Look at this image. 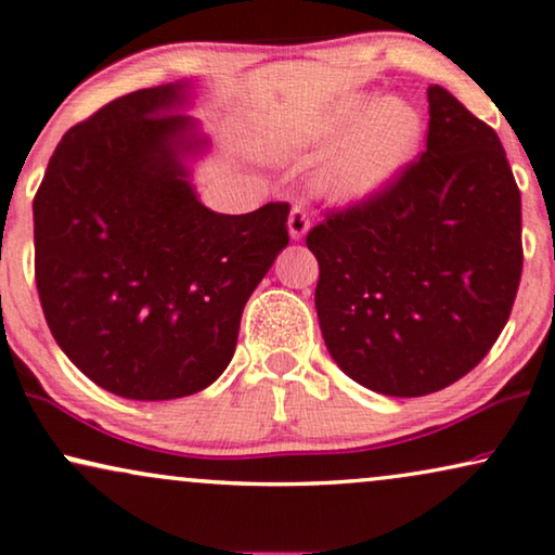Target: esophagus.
Returning <instances> with one entry per match:
<instances>
[{"mask_svg":"<svg viewBox=\"0 0 555 555\" xmlns=\"http://www.w3.org/2000/svg\"><path fill=\"white\" fill-rule=\"evenodd\" d=\"M309 230H311L309 215H306L304 207L296 205L292 209V215H288V234H292L294 242H298V240H304L306 232H309Z\"/></svg>","mask_w":555,"mask_h":555,"instance_id":"esophagus-1","label":"esophagus"}]
</instances>
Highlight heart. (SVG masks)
I'll use <instances>...</instances> for the list:
<instances>
[{
	"mask_svg": "<svg viewBox=\"0 0 555 555\" xmlns=\"http://www.w3.org/2000/svg\"><path fill=\"white\" fill-rule=\"evenodd\" d=\"M263 145L281 160L336 147L315 172V190L336 207L365 205L388 192L417 160L425 118L398 95L348 93L298 128L261 130Z\"/></svg>",
	"mask_w": 555,
	"mask_h": 555,
	"instance_id": "obj_1",
	"label": "heart"
}]
</instances>
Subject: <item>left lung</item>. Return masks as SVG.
<instances>
[{
	"mask_svg": "<svg viewBox=\"0 0 555 555\" xmlns=\"http://www.w3.org/2000/svg\"><path fill=\"white\" fill-rule=\"evenodd\" d=\"M427 101L420 160L306 236L325 348L390 398L467 375L504 331L524 267L521 195L499 135L442 86Z\"/></svg>",
	"mask_w": 555,
	"mask_h": 555,
	"instance_id": "left-lung-1",
	"label": "left lung"
}]
</instances>
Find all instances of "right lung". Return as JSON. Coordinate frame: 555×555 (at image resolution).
<instances>
[{
	"label": "right lung",
	"instance_id": "right-lung-1",
	"mask_svg": "<svg viewBox=\"0 0 555 555\" xmlns=\"http://www.w3.org/2000/svg\"><path fill=\"white\" fill-rule=\"evenodd\" d=\"M192 81L120 95L61 138L34 197V271L59 348L128 400H175L230 365L242 311L288 244L286 202L219 215Z\"/></svg>",
	"mask_w": 555,
	"mask_h": 555
}]
</instances>
